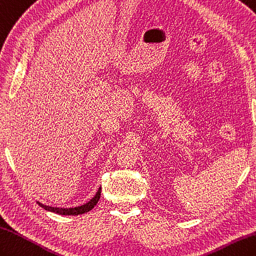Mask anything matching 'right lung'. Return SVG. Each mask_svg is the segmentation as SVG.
Returning <instances> with one entry per match:
<instances>
[{
    "label": "right lung",
    "mask_w": 256,
    "mask_h": 256,
    "mask_svg": "<svg viewBox=\"0 0 256 256\" xmlns=\"http://www.w3.org/2000/svg\"><path fill=\"white\" fill-rule=\"evenodd\" d=\"M100 190H102V187H100L98 192H96V195L88 202H86L83 206L76 207V208H54V207L42 205V204H40V202H38V204H39V206L42 207L44 209L49 210V212H56V214H70V216L71 214L72 216L82 214L90 212V210H92L96 204L98 202L100 198Z\"/></svg>",
    "instance_id": "1"
}]
</instances>
